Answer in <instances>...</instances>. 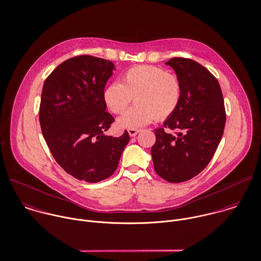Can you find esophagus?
<instances>
[{
    "instance_id": "34e87169",
    "label": "esophagus",
    "mask_w": 261,
    "mask_h": 261,
    "mask_svg": "<svg viewBox=\"0 0 261 261\" xmlns=\"http://www.w3.org/2000/svg\"><path fill=\"white\" fill-rule=\"evenodd\" d=\"M139 132H140L139 129H135V128H130V129H128V133H129V135H130L131 137L136 136Z\"/></svg>"
}]
</instances>
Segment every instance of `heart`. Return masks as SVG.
<instances>
[{
	"mask_svg": "<svg viewBox=\"0 0 261 261\" xmlns=\"http://www.w3.org/2000/svg\"><path fill=\"white\" fill-rule=\"evenodd\" d=\"M105 101L116 115L122 114L135 97L136 106L119 120L123 128H139L155 120H165L178 109L182 97L179 77L167 70L150 65L130 68L123 83L113 82L105 90Z\"/></svg>",
	"mask_w": 261,
	"mask_h": 261,
	"instance_id": "obj_1",
	"label": "heart"
}]
</instances>
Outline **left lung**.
I'll use <instances>...</instances> for the list:
<instances>
[{"label":"left lung","mask_w":261,"mask_h":261,"mask_svg":"<svg viewBox=\"0 0 261 261\" xmlns=\"http://www.w3.org/2000/svg\"><path fill=\"white\" fill-rule=\"evenodd\" d=\"M166 64L181 81L182 97L164 128L154 130L151 155L160 177L181 183L197 176L213 159L224 133L226 110L219 81L205 67L186 58H172Z\"/></svg>","instance_id":"8db88e82"}]
</instances>
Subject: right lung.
I'll return each instance as SVG.
<instances>
[{"instance_id": "right-lung-1", "label": "right lung", "mask_w": 261, "mask_h": 261, "mask_svg": "<svg viewBox=\"0 0 261 261\" xmlns=\"http://www.w3.org/2000/svg\"><path fill=\"white\" fill-rule=\"evenodd\" d=\"M116 70L105 59L76 56L60 64L45 79L39 107L44 140L60 167L88 183L114 174L129 142L103 133L115 121L106 111L105 86Z\"/></svg>"}]
</instances>
